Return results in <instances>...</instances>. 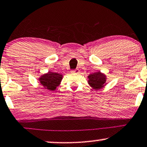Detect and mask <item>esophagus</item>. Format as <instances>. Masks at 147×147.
I'll use <instances>...</instances> for the list:
<instances>
[{"mask_svg":"<svg viewBox=\"0 0 147 147\" xmlns=\"http://www.w3.org/2000/svg\"><path fill=\"white\" fill-rule=\"evenodd\" d=\"M80 72V70L78 69H74V70H72L71 71V73L72 74H78Z\"/></svg>","mask_w":147,"mask_h":147,"instance_id":"34e87169","label":"esophagus"}]
</instances>
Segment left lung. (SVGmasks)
Instances as JSON below:
<instances>
[{
	"mask_svg": "<svg viewBox=\"0 0 147 147\" xmlns=\"http://www.w3.org/2000/svg\"><path fill=\"white\" fill-rule=\"evenodd\" d=\"M88 84L94 90H98L105 86L106 82V76L100 71L95 72L88 76Z\"/></svg>",
	"mask_w": 147,
	"mask_h": 147,
	"instance_id": "8db88e82",
	"label": "left lung"
}]
</instances>
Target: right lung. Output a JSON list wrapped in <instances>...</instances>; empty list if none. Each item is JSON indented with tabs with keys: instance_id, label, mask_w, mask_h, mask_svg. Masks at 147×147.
Segmentation results:
<instances>
[{
	"instance_id": "add662e5",
	"label": "right lung",
	"mask_w": 147,
	"mask_h": 147,
	"mask_svg": "<svg viewBox=\"0 0 147 147\" xmlns=\"http://www.w3.org/2000/svg\"><path fill=\"white\" fill-rule=\"evenodd\" d=\"M63 76L55 72L49 71L39 78V81L43 87L48 90L53 91L60 84Z\"/></svg>"
}]
</instances>
